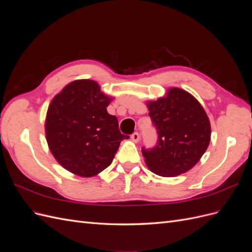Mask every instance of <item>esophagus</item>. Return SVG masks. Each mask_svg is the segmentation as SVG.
Instances as JSON below:
<instances>
[{"label":"esophagus","mask_w":252,"mask_h":252,"mask_svg":"<svg viewBox=\"0 0 252 252\" xmlns=\"http://www.w3.org/2000/svg\"><path fill=\"white\" fill-rule=\"evenodd\" d=\"M131 140L135 143H138L140 141V133L139 132H133L131 134Z\"/></svg>","instance_id":"1"}]
</instances>
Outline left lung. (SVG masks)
I'll list each match as a JSON object with an SVG mask.
<instances>
[{"label":"left lung","instance_id":"left-lung-1","mask_svg":"<svg viewBox=\"0 0 252 252\" xmlns=\"http://www.w3.org/2000/svg\"><path fill=\"white\" fill-rule=\"evenodd\" d=\"M147 105L158 132L156 146L142 148L148 168L166 178L187 172L208 148L211 128L207 114L194 96L180 88L169 89L167 96Z\"/></svg>","mask_w":252,"mask_h":252}]
</instances>
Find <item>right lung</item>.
Returning <instances> with one entry per match:
<instances>
[{"instance_id":"obj_1","label":"right lung","mask_w":252,"mask_h":252,"mask_svg":"<svg viewBox=\"0 0 252 252\" xmlns=\"http://www.w3.org/2000/svg\"><path fill=\"white\" fill-rule=\"evenodd\" d=\"M111 98L94 81H73L51 101L45 132L49 149L65 169L84 178L111 164L122 134L118 119L107 112Z\"/></svg>"}]
</instances>
